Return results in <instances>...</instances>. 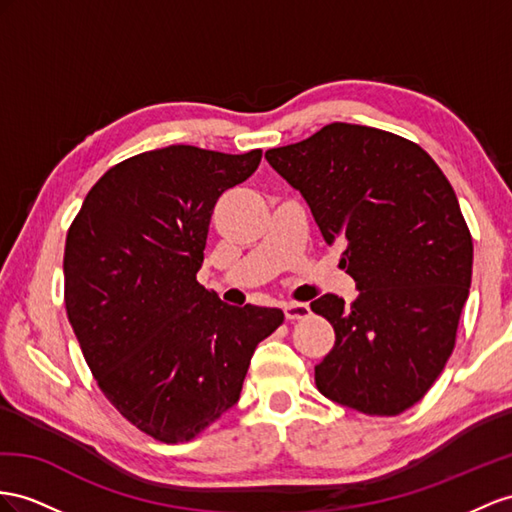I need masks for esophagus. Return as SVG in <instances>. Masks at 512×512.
I'll list each match as a JSON object with an SVG mask.
<instances>
[{
    "label": "esophagus",
    "mask_w": 512,
    "mask_h": 512,
    "mask_svg": "<svg viewBox=\"0 0 512 512\" xmlns=\"http://www.w3.org/2000/svg\"><path fill=\"white\" fill-rule=\"evenodd\" d=\"M283 311H285L287 320H303V318H309V313H311L307 303H287L283 307Z\"/></svg>",
    "instance_id": "esophagus-1"
}]
</instances>
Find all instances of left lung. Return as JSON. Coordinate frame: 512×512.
<instances>
[{"label": "left lung", "instance_id": "obj_1", "mask_svg": "<svg viewBox=\"0 0 512 512\" xmlns=\"http://www.w3.org/2000/svg\"><path fill=\"white\" fill-rule=\"evenodd\" d=\"M303 194L324 242L359 296L324 294L311 311L335 329L316 365L322 396L368 415H398L424 398L454 350L471 285L474 244L456 194L415 142L331 123L266 151Z\"/></svg>", "mask_w": 512, "mask_h": 512}]
</instances>
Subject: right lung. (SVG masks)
<instances>
[{
	"instance_id": "obj_1",
	"label": "right lung",
	"mask_w": 512,
	"mask_h": 512,
	"mask_svg": "<svg viewBox=\"0 0 512 512\" xmlns=\"http://www.w3.org/2000/svg\"><path fill=\"white\" fill-rule=\"evenodd\" d=\"M261 151L170 144L112 166L64 246V305L106 398L164 443L190 441L240 400L261 339L283 311L233 307L196 281L222 192Z\"/></svg>"
}]
</instances>
